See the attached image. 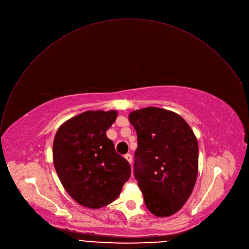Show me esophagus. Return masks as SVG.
Segmentation results:
<instances>
[{
	"label": "esophagus",
	"instance_id": "1",
	"mask_svg": "<svg viewBox=\"0 0 249 249\" xmlns=\"http://www.w3.org/2000/svg\"><path fill=\"white\" fill-rule=\"evenodd\" d=\"M124 158L127 160V162H128L129 164H131V162H132V156H131L130 154H126V155H124Z\"/></svg>",
	"mask_w": 249,
	"mask_h": 249
}]
</instances>
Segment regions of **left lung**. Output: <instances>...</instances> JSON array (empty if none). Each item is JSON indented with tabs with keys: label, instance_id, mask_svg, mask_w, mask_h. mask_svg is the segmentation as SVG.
Instances as JSON below:
<instances>
[{
	"label": "left lung",
	"instance_id": "left-lung-1",
	"mask_svg": "<svg viewBox=\"0 0 249 249\" xmlns=\"http://www.w3.org/2000/svg\"><path fill=\"white\" fill-rule=\"evenodd\" d=\"M137 134L134 177L145 205L157 217L177 213L189 198L198 174V142L178 114L157 107L133 111Z\"/></svg>",
	"mask_w": 249,
	"mask_h": 249
}]
</instances>
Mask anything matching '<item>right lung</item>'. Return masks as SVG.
Instances as JSON below:
<instances>
[{
	"instance_id": "obj_1",
	"label": "right lung",
	"mask_w": 249,
	"mask_h": 249,
	"mask_svg": "<svg viewBox=\"0 0 249 249\" xmlns=\"http://www.w3.org/2000/svg\"><path fill=\"white\" fill-rule=\"evenodd\" d=\"M118 112L87 111L65 122L53 143L58 177L74 201L99 209L115 201L130 177V165L106 131Z\"/></svg>"
}]
</instances>
